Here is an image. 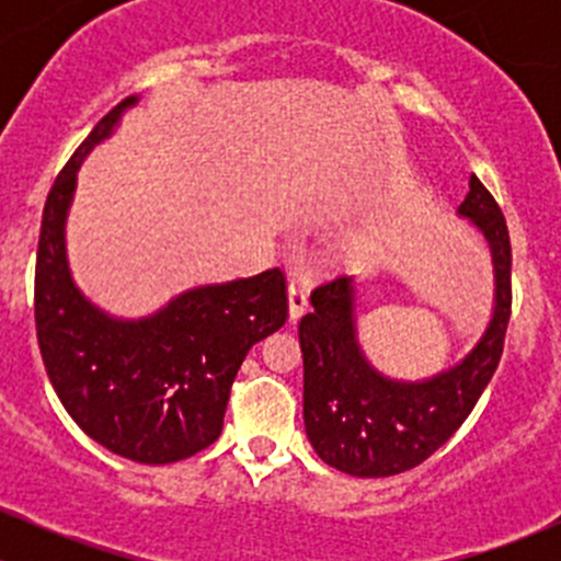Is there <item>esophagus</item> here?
Listing matches in <instances>:
<instances>
[{"label": "esophagus", "mask_w": 561, "mask_h": 561, "mask_svg": "<svg viewBox=\"0 0 561 561\" xmlns=\"http://www.w3.org/2000/svg\"><path fill=\"white\" fill-rule=\"evenodd\" d=\"M287 293H290V317L298 320L309 307V285L304 279H290Z\"/></svg>", "instance_id": "34e87169"}]
</instances>
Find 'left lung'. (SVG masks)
I'll return each instance as SVG.
<instances>
[{"mask_svg": "<svg viewBox=\"0 0 561 561\" xmlns=\"http://www.w3.org/2000/svg\"><path fill=\"white\" fill-rule=\"evenodd\" d=\"M489 241L496 309L478 347L445 375L417 386L386 380L360 355L353 328V285L333 276L312 290L298 322L304 355V423L314 454L355 478H390L426 461L478 404L505 350L513 307V249L505 214L478 175L458 206Z\"/></svg>", "mask_w": 561, "mask_h": 561, "instance_id": "obj_1", "label": "left lung"}]
</instances>
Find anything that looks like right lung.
I'll use <instances>...</instances> for the list:
<instances>
[{"instance_id":"right-lung-1","label":"right lung","mask_w":561,"mask_h":561,"mask_svg":"<svg viewBox=\"0 0 561 561\" xmlns=\"http://www.w3.org/2000/svg\"><path fill=\"white\" fill-rule=\"evenodd\" d=\"M133 103L127 98L100 118L45 197L35 328L50 386L94 443L138 463H173L219 437L249 347L279 331L290 307L282 268L197 287L140 322L111 320L76 290L65 260L76 171Z\"/></svg>"}]
</instances>
